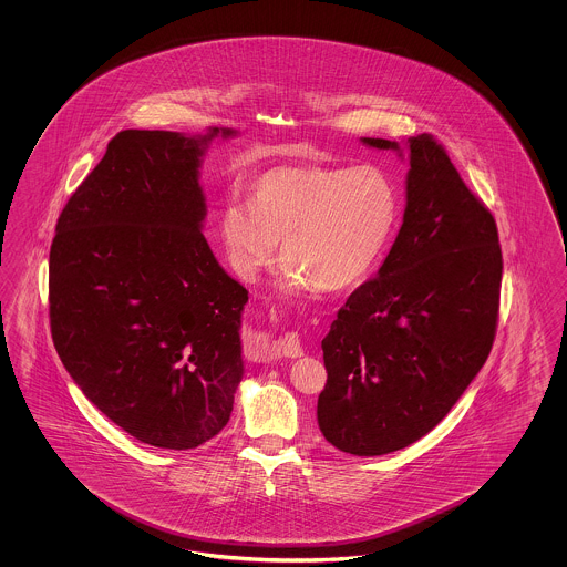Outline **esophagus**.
Listing matches in <instances>:
<instances>
[{
	"instance_id": "34e87169",
	"label": "esophagus",
	"mask_w": 567,
	"mask_h": 567,
	"mask_svg": "<svg viewBox=\"0 0 567 567\" xmlns=\"http://www.w3.org/2000/svg\"><path fill=\"white\" fill-rule=\"evenodd\" d=\"M261 354H264L266 359H278V357H291V359H296V357L303 354V349H301V342H299L297 333H285L282 338L271 340L268 344H264Z\"/></svg>"
}]
</instances>
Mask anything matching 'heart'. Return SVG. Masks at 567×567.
Masks as SVG:
<instances>
[{
  "instance_id": "obj_1",
  "label": "heart",
  "mask_w": 567,
  "mask_h": 567,
  "mask_svg": "<svg viewBox=\"0 0 567 567\" xmlns=\"http://www.w3.org/2000/svg\"><path fill=\"white\" fill-rule=\"evenodd\" d=\"M398 210L393 178L372 163L274 167L252 183L250 204H225L218 231L243 280L270 268L282 238L285 291H344L374 270Z\"/></svg>"
}]
</instances>
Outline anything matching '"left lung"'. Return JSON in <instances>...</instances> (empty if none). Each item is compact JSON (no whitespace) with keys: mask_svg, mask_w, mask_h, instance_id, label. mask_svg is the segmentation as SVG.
I'll list each match as a JSON object with an SVG mask.
<instances>
[{"mask_svg":"<svg viewBox=\"0 0 567 567\" xmlns=\"http://www.w3.org/2000/svg\"><path fill=\"white\" fill-rule=\"evenodd\" d=\"M363 144L400 151L382 137ZM408 151L400 234L321 344L319 427L357 457L400 451L432 432L485 365L499 317L495 218L433 135L408 137Z\"/></svg>","mask_w":567,"mask_h":567,"instance_id":"obj_1","label":"left lung"}]
</instances>
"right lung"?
Segmentation results:
<instances>
[{
    "instance_id": "1",
    "label": "right lung",
    "mask_w": 567,
    "mask_h": 567,
    "mask_svg": "<svg viewBox=\"0 0 567 567\" xmlns=\"http://www.w3.org/2000/svg\"><path fill=\"white\" fill-rule=\"evenodd\" d=\"M206 135L125 130L72 193L49 261L54 349L89 402L172 451L220 432L244 374L248 291L202 234Z\"/></svg>"
}]
</instances>
